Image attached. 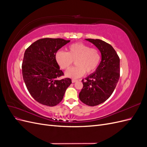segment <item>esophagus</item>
<instances>
[{
	"label": "esophagus",
	"instance_id": "1",
	"mask_svg": "<svg viewBox=\"0 0 147 147\" xmlns=\"http://www.w3.org/2000/svg\"><path fill=\"white\" fill-rule=\"evenodd\" d=\"M77 80H75V79H72V83H75V82H76Z\"/></svg>",
	"mask_w": 147,
	"mask_h": 147
}]
</instances>
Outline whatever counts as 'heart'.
I'll return each instance as SVG.
<instances>
[{
    "label": "heart",
    "instance_id": "1",
    "mask_svg": "<svg viewBox=\"0 0 147 147\" xmlns=\"http://www.w3.org/2000/svg\"><path fill=\"white\" fill-rule=\"evenodd\" d=\"M55 59L59 67L67 70L75 61L77 66L65 73L67 77L77 78L85 74H90L98 67L101 60L100 51L97 48H91L82 42L71 44L67 48V52L57 51Z\"/></svg>",
    "mask_w": 147,
    "mask_h": 147
}]
</instances>
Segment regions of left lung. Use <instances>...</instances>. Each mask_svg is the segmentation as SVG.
Instances as JSON below:
<instances>
[{
	"label": "left lung",
	"instance_id": "8db88e82",
	"mask_svg": "<svg viewBox=\"0 0 147 147\" xmlns=\"http://www.w3.org/2000/svg\"><path fill=\"white\" fill-rule=\"evenodd\" d=\"M98 48L101 61L94 73L82 80L83 87L79 99L89 106L103 103L112 95L119 78V58L110 44L100 39L87 38Z\"/></svg>",
	"mask_w": 147,
	"mask_h": 147
}]
</instances>
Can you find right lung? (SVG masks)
Listing matches in <instances>:
<instances>
[{"label": "right lung", "instance_id": "right-lung-1", "mask_svg": "<svg viewBox=\"0 0 147 147\" xmlns=\"http://www.w3.org/2000/svg\"><path fill=\"white\" fill-rule=\"evenodd\" d=\"M69 42L63 38H41L25 51L22 64L23 80L30 94L40 104L57 105L72 83L69 78L57 80L64 73L55 59L56 52Z\"/></svg>", "mask_w": 147, "mask_h": 147}]
</instances>
